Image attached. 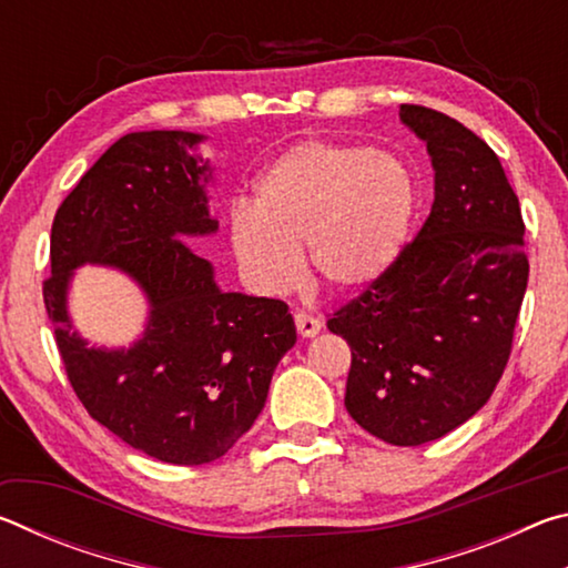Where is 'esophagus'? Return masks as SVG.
Returning <instances> with one entry per match:
<instances>
[{"mask_svg":"<svg viewBox=\"0 0 568 568\" xmlns=\"http://www.w3.org/2000/svg\"><path fill=\"white\" fill-rule=\"evenodd\" d=\"M295 328H297V333L303 335V338H313L315 333H321L323 321L318 318V315H313V313L297 311L295 313Z\"/></svg>","mask_w":568,"mask_h":568,"instance_id":"34e87169","label":"esophagus"}]
</instances>
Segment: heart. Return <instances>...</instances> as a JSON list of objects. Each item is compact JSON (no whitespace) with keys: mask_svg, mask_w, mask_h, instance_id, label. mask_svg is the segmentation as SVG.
I'll return each instance as SVG.
<instances>
[{"mask_svg":"<svg viewBox=\"0 0 568 568\" xmlns=\"http://www.w3.org/2000/svg\"><path fill=\"white\" fill-rule=\"evenodd\" d=\"M416 190L383 150L305 140L263 172L255 210L230 215V243L247 281L267 293L291 287L305 250L315 281L355 293L388 271L410 230Z\"/></svg>","mask_w":568,"mask_h":568,"instance_id":"obj_1","label":"heart"}]
</instances>
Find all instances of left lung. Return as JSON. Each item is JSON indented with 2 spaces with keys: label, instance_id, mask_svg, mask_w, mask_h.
<instances>
[{
  "label": "left lung",
  "instance_id": "8db88e82",
  "mask_svg": "<svg viewBox=\"0 0 568 568\" xmlns=\"http://www.w3.org/2000/svg\"><path fill=\"white\" fill-rule=\"evenodd\" d=\"M400 120L436 170L430 215L396 261L328 318L351 345L345 408L381 440L420 446L491 398L511 355L528 261L501 160L478 134L420 104Z\"/></svg>",
  "mask_w": 568,
  "mask_h": 568
}]
</instances>
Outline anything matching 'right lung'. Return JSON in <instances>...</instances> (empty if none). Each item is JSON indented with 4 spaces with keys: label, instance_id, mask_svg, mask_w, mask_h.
<instances>
[{
    "label": "right lung",
    "instance_id": "obj_1",
    "mask_svg": "<svg viewBox=\"0 0 568 568\" xmlns=\"http://www.w3.org/2000/svg\"><path fill=\"white\" fill-rule=\"evenodd\" d=\"M192 132L120 138L57 207L42 285L67 378L90 416L124 444L175 466L225 456L265 406L295 323L275 297L223 293L213 265L178 235L215 233L185 152ZM122 266L149 293L146 335L128 352L90 349L71 331L65 283L77 264Z\"/></svg>",
    "mask_w": 568,
    "mask_h": 568
}]
</instances>
